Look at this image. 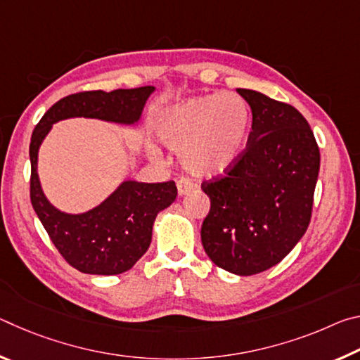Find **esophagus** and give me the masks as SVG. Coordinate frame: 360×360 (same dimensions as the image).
Wrapping results in <instances>:
<instances>
[{
	"mask_svg": "<svg viewBox=\"0 0 360 360\" xmlns=\"http://www.w3.org/2000/svg\"><path fill=\"white\" fill-rule=\"evenodd\" d=\"M176 187H178V193L182 197V195H187L188 192H192L193 188H195V184H193L191 179L182 178V179L178 181V184H176Z\"/></svg>",
	"mask_w": 360,
	"mask_h": 360,
	"instance_id": "1",
	"label": "esophagus"
}]
</instances>
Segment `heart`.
I'll return each mask as SVG.
<instances>
[{"instance_id": "heart-1", "label": "heart", "mask_w": 360, "mask_h": 360, "mask_svg": "<svg viewBox=\"0 0 360 360\" xmlns=\"http://www.w3.org/2000/svg\"><path fill=\"white\" fill-rule=\"evenodd\" d=\"M251 109L231 92L200 95L167 108L155 122V133L195 178L211 179L229 173L246 148ZM152 158L162 154L149 146Z\"/></svg>"}]
</instances>
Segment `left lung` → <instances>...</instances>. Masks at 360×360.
<instances>
[{
  "instance_id": "left-lung-1",
  "label": "left lung",
  "mask_w": 360,
  "mask_h": 360,
  "mask_svg": "<svg viewBox=\"0 0 360 360\" xmlns=\"http://www.w3.org/2000/svg\"><path fill=\"white\" fill-rule=\"evenodd\" d=\"M252 111V131L238 163L202 186L211 200L202 225L205 252L238 276L281 262L311 219L321 155L307 119L294 106L236 89Z\"/></svg>"
}]
</instances>
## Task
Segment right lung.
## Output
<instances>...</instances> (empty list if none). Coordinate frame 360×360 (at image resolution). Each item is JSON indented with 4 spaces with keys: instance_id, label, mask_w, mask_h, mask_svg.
<instances>
[{
    "instance_id": "right-lung-1",
    "label": "right lung",
    "mask_w": 360,
    "mask_h": 360,
    "mask_svg": "<svg viewBox=\"0 0 360 360\" xmlns=\"http://www.w3.org/2000/svg\"><path fill=\"white\" fill-rule=\"evenodd\" d=\"M155 87L117 89L112 92H82L65 96L42 115L30 143L32 181L30 197L36 214L58 252L76 270L87 275H120L148 251L158 212L176 200L173 181H122L95 208L65 212L53 206L42 191L38 155L52 125L60 120L85 117L135 127Z\"/></svg>"
}]
</instances>
